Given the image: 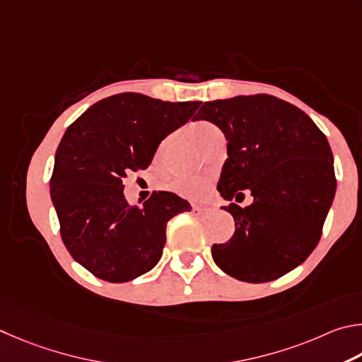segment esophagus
<instances>
[{"label": "esophagus", "instance_id": "1", "mask_svg": "<svg viewBox=\"0 0 362 362\" xmlns=\"http://www.w3.org/2000/svg\"><path fill=\"white\" fill-rule=\"evenodd\" d=\"M192 210L195 214H208L210 213L213 208H208V206H199V205H194Z\"/></svg>", "mask_w": 362, "mask_h": 362}]
</instances>
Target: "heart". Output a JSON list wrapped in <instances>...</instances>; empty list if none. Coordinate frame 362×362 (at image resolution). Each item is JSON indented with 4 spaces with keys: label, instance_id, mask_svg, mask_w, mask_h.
Instances as JSON below:
<instances>
[{
    "label": "heart",
    "instance_id": "1",
    "mask_svg": "<svg viewBox=\"0 0 362 362\" xmlns=\"http://www.w3.org/2000/svg\"><path fill=\"white\" fill-rule=\"evenodd\" d=\"M189 133H191V138L194 139V141L202 148V146L210 141L213 136L219 135L221 132L218 127H214L213 124L205 122V120H200V122H195L191 127ZM170 187L173 189V191L180 192L181 195H185V197H187V199L202 200V199H205L208 194H210L211 182L208 177H204V176H181V177H176V180L171 181Z\"/></svg>",
    "mask_w": 362,
    "mask_h": 362
}]
</instances>
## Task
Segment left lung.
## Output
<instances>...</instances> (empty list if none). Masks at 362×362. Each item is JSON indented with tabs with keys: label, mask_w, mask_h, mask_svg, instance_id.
<instances>
[{
	"label": "left lung",
	"mask_w": 362,
	"mask_h": 362,
	"mask_svg": "<svg viewBox=\"0 0 362 362\" xmlns=\"http://www.w3.org/2000/svg\"><path fill=\"white\" fill-rule=\"evenodd\" d=\"M195 120H210L227 139L218 191L235 219L227 243L213 245L218 267L240 281L265 283L286 275L316 248L335 187L331 146L299 107L272 95L206 101Z\"/></svg>",
	"instance_id": "left-lung-1"
}]
</instances>
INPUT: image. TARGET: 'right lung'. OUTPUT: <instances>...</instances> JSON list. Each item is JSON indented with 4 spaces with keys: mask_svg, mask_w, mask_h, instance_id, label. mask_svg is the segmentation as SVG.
Instances as JSON below:
<instances>
[{
    "mask_svg": "<svg viewBox=\"0 0 362 362\" xmlns=\"http://www.w3.org/2000/svg\"><path fill=\"white\" fill-rule=\"evenodd\" d=\"M200 105L125 92L97 101L68 127L55 152L50 199L69 255L97 278L125 283L149 272L162 257L168 221L191 210L165 191L143 206L129 205L122 181L148 168L162 139Z\"/></svg>",
    "mask_w": 362,
    "mask_h": 362,
    "instance_id": "1",
    "label": "right lung"
}]
</instances>
